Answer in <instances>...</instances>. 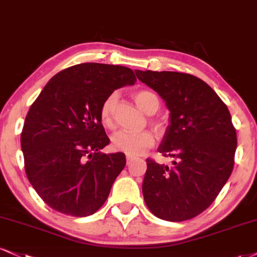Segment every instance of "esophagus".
<instances>
[{"label": "esophagus", "mask_w": 257, "mask_h": 257, "mask_svg": "<svg viewBox=\"0 0 257 257\" xmlns=\"http://www.w3.org/2000/svg\"><path fill=\"white\" fill-rule=\"evenodd\" d=\"M132 161H134V157H131V156L126 157V162H127V164H131Z\"/></svg>", "instance_id": "1"}]
</instances>
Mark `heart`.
I'll list each match as a JSON object with an SVG mask.
<instances>
[{
    "label": "heart",
    "mask_w": 257,
    "mask_h": 257,
    "mask_svg": "<svg viewBox=\"0 0 257 257\" xmlns=\"http://www.w3.org/2000/svg\"><path fill=\"white\" fill-rule=\"evenodd\" d=\"M134 97L137 106L147 114H154L160 108V100L154 91L147 89L137 90ZM116 99H118V96L115 93H113L109 96H107L101 104L100 120L108 128H112L114 126L113 113ZM154 125L156 128L161 127V123L157 121H154ZM154 143L155 137L153 132L148 131V130L139 132L119 131L112 137L113 148L119 153L127 155V156H139L149 148L153 147Z\"/></svg>",
    "instance_id": "heart-1"
}]
</instances>
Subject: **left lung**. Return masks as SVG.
Listing matches in <instances>:
<instances>
[{
	"mask_svg": "<svg viewBox=\"0 0 257 257\" xmlns=\"http://www.w3.org/2000/svg\"><path fill=\"white\" fill-rule=\"evenodd\" d=\"M136 75L170 110V125L158 151L174 158L170 166L148 158L144 201L161 219H192L210 207L232 173L237 135L230 112L196 76L151 70H136Z\"/></svg>",
	"mask_w": 257,
	"mask_h": 257,
	"instance_id": "left-lung-1",
	"label": "left lung"
}]
</instances>
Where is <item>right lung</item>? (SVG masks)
Here are the masks:
<instances>
[{
    "label": "right lung",
    "instance_id": "add662e5",
    "mask_svg": "<svg viewBox=\"0 0 257 257\" xmlns=\"http://www.w3.org/2000/svg\"><path fill=\"white\" fill-rule=\"evenodd\" d=\"M137 81L121 65L82 63L53 76L32 103L21 132L28 181L44 202L72 217L96 212L126 164L122 153H100L109 138L101 104Z\"/></svg>",
    "mask_w": 257,
    "mask_h": 257
}]
</instances>
